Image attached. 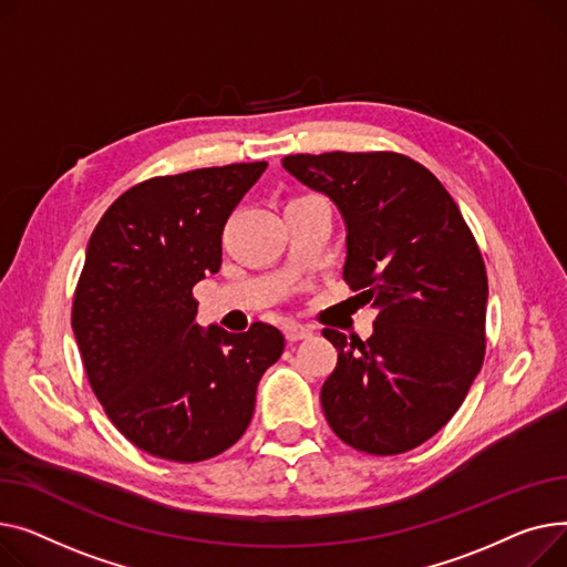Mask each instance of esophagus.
Returning <instances> with one entry per match:
<instances>
[{
	"label": "esophagus",
	"mask_w": 567,
	"mask_h": 567,
	"mask_svg": "<svg viewBox=\"0 0 567 567\" xmlns=\"http://www.w3.org/2000/svg\"><path fill=\"white\" fill-rule=\"evenodd\" d=\"M284 334L288 343H297V341H305L313 337V329L307 324H299V322H286L284 324Z\"/></svg>",
	"instance_id": "34e87169"
}]
</instances>
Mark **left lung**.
Here are the masks:
<instances>
[{"instance_id": "obj_1", "label": "left lung", "mask_w": 567, "mask_h": 567, "mask_svg": "<svg viewBox=\"0 0 567 567\" xmlns=\"http://www.w3.org/2000/svg\"><path fill=\"white\" fill-rule=\"evenodd\" d=\"M284 169L327 194L346 221V284L380 311L371 339L322 337L339 350L320 391L348 446L398 455L440 432L485 357L487 275L453 196L393 151L286 155Z\"/></svg>"}]
</instances>
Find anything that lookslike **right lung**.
Returning <instances> with one entry per match:
<instances>
[{
  "instance_id": "add662e5",
  "label": "right lung",
  "mask_w": 567,
  "mask_h": 567,
  "mask_svg": "<svg viewBox=\"0 0 567 567\" xmlns=\"http://www.w3.org/2000/svg\"><path fill=\"white\" fill-rule=\"evenodd\" d=\"M268 162L148 178L100 217L73 299V331L95 398L121 435L172 462L236 444L284 334L196 324L192 288L221 265V230Z\"/></svg>"
}]
</instances>
